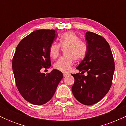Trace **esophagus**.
I'll return each mask as SVG.
<instances>
[{
    "label": "esophagus",
    "mask_w": 126,
    "mask_h": 126,
    "mask_svg": "<svg viewBox=\"0 0 126 126\" xmlns=\"http://www.w3.org/2000/svg\"><path fill=\"white\" fill-rule=\"evenodd\" d=\"M63 76H67L69 75L68 73H63Z\"/></svg>",
    "instance_id": "34e87169"
}]
</instances>
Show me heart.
<instances>
[{"instance_id": "heart-1", "label": "heart", "mask_w": 126, "mask_h": 126, "mask_svg": "<svg viewBox=\"0 0 126 126\" xmlns=\"http://www.w3.org/2000/svg\"><path fill=\"white\" fill-rule=\"evenodd\" d=\"M60 47L65 48L66 55L60 57L54 64V67L62 72H67L71 69L73 59L79 61L86 57L88 46L85 42L80 41L77 34L73 32H66L60 36L59 43H53L49 47V55L53 59L59 56Z\"/></svg>"}]
</instances>
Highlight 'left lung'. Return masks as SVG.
<instances>
[{
    "instance_id": "1",
    "label": "left lung",
    "mask_w": 126,
    "mask_h": 126,
    "mask_svg": "<svg viewBox=\"0 0 126 126\" xmlns=\"http://www.w3.org/2000/svg\"><path fill=\"white\" fill-rule=\"evenodd\" d=\"M88 43L86 57L76 67L82 73L74 77L72 93L80 103L91 105L97 103L107 94L112 85L115 64L110 47L102 36L86 32ZM87 72L85 76L82 74Z\"/></svg>"
}]
</instances>
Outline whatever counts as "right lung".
<instances>
[{"label":"right lung","instance_id":"1","mask_svg":"<svg viewBox=\"0 0 126 126\" xmlns=\"http://www.w3.org/2000/svg\"><path fill=\"white\" fill-rule=\"evenodd\" d=\"M54 30L33 31L20 41L12 59L16 85L23 98L32 104H46L54 95L63 77L57 69L45 74L51 66L49 47L56 38Z\"/></svg>","mask_w":126,"mask_h":126}]
</instances>
